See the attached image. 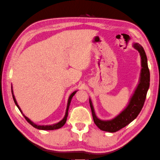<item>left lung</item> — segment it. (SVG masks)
<instances>
[{"instance_id": "obj_1", "label": "left lung", "mask_w": 160, "mask_h": 160, "mask_svg": "<svg viewBox=\"0 0 160 160\" xmlns=\"http://www.w3.org/2000/svg\"><path fill=\"white\" fill-rule=\"evenodd\" d=\"M140 53L141 57V72L138 84L130 97L127 106L114 118L111 120H101L96 116L94 108L89 98V103L92 112L93 119L99 129L103 131L115 132L118 131L133 121L142 110L145 103L147 93L150 87V70L148 65V59L144 49L140 44L134 43L132 45Z\"/></svg>"}]
</instances>
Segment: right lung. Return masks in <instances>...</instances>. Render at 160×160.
<instances>
[{"instance_id": "1", "label": "right lung", "mask_w": 160, "mask_h": 160, "mask_svg": "<svg viewBox=\"0 0 160 160\" xmlns=\"http://www.w3.org/2000/svg\"><path fill=\"white\" fill-rule=\"evenodd\" d=\"M11 91H12V98H13V100H14L15 103V105H16V106L18 107V109L20 110V111L21 112V113L22 114V116L25 117V118L26 119V120H27V121L29 122V123H30L34 128H37V129H38V130H57V129H59V128H61L62 126H64V125L66 123V121H67V119L68 111H69V106H70V103H71V101H72L73 96H74L75 95V93L77 92V91H75L69 96V98H68L67 109H66V112H65V116H64V118H63V119L62 120H60L59 122H57V123L53 124V125H38V124L35 123V122H32V120H31L30 119H29L27 116H25V115L22 113V110L20 109V106H18L16 99H15V96H14V94H13V90H12V86H11Z\"/></svg>"}]
</instances>
